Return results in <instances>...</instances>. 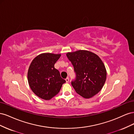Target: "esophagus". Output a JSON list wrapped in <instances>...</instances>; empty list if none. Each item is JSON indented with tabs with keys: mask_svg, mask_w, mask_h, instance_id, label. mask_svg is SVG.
I'll use <instances>...</instances> for the list:
<instances>
[{
	"mask_svg": "<svg viewBox=\"0 0 134 134\" xmlns=\"http://www.w3.org/2000/svg\"><path fill=\"white\" fill-rule=\"evenodd\" d=\"M65 80H66V83H68L69 81V78L68 77V78H66L65 79Z\"/></svg>",
	"mask_w": 134,
	"mask_h": 134,
	"instance_id": "1",
	"label": "esophagus"
}]
</instances>
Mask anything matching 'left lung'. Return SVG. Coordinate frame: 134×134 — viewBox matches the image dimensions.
<instances>
[{
    "mask_svg": "<svg viewBox=\"0 0 134 134\" xmlns=\"http://www.w3.org/2000/svg\"><path fill=\"white\" fill-rule=\"evenodd\" d=\"M74 67L76 76L71 81L75 92L85 98L97 94L106 79V70L101 59L96 54L79 50L66 54Z\"/></svg>",
    "mask_w": 134,
    "mask_h": 134,
    "instance_id": "1",
    "label": "left lung"
}]
</instances>
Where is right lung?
Here are the masks:
<instances>
[{
  "label": "right lung",
  "mask_w": 134,
  "mask_h": 134,
  "mask_svg": "<svg viewBox=\"0 0 134 134\" xmlns=\"http://www.w3.org/2000/svg\"><path fill=\"white\" fill-rule=\"evenodd\" d=\"M60 54L44 53L32 61L28 71V82L32 91L40 98L49 100L58 94L66 82L54 65Z\"/></svg>",
  "instance_id": "obj_1"
}]
</instances>
